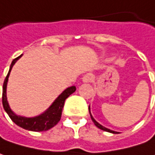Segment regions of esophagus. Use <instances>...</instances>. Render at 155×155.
I'll list each match as a JSON object with an SVG mask.
<instances>
[{
	"mask_svg": "<svg viewBox=\"0 0 155 155\" xmlns=\"http://www.w3.org/2000/svg\"><path fill=\"white\" fill-rule=\"evenodd\" d=\"M91 79L92 77L91 74H85V75L82 77V82H83V83H89V82H91Z\"/></svg>",
	"mask_w": 155,
	"mask_h": 155,
	"instance_id": "obj_1",
	"label": "esophagus"
}]
</instances>
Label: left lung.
I'll return each instance as SVG.
<instances>
[{"label":"left lung","instance_id":"8db88e82","mask_svg":"<svg viewBox=\"0 0 155 155\" xmlns=\"http://www.w3.org/2000/svg\"><path fill=\"white\" fill-rule=\"evenodd\" d=\"M89 112H90V114H91V118L92 121L94 122V124L98 128V129H100V130H104V131H106V132H110V133H113V134H118L119 132H117V131H114V130H110V129H107L106 127H104L103 125H101L100 123H98L96 120L94 119V117L92 116L91 114V106H89Z\"/></svg>","mask_w":155,"mask_h":155}]
</instances>
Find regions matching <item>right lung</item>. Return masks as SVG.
<instances>
[{
  "label": "right lung",
  "mask_w": 155,
  "mask_h": 155,
  "mask_svg": "<svg viewBox=\"0 0 155 155\" xmlns=\"http://www.w3.org/2000/svg\"><path fill=\"white\" fill-rule=\"evenodd\" d=\"M21 57L22 55H20L19 57H18L11 62L8 73L4 80L3 87H2V106H3L5 112L9 116V118L12 120V121L15 122L18 126L21 127L26 130H31V131H46L49 129L53 128L55 125H57L58 123V121L61 119L65 99L70 95H72L74 92H75L76 88H75V86H72V87L65 89L53 101V103L49 106V108L46 109L43 113H41L39 115H36L34 117H25V116H22V115H18V114H15L11 110L10 106L8 105V102L7 85L11 69H12L13 65Z\"/></svg>",
  "instance_id": "right-lung-1"
}]
</instances>
